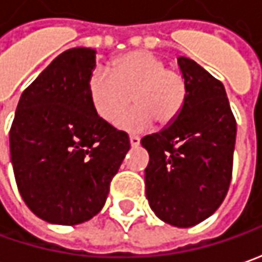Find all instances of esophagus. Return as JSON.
Returning a JSON list of instances; mask_svg holds the SVG:
<instances>
[{
    "label": "esophagus",
    "mask_w": 262,
    "mask_h": 262,
    "mask_svg": "<svg viewBox=\"0 0 262 262\" xmlns=\"http://www.w3.org/2000/svg\"><path fill=\"white\" fill-rule=\"evenodd\" d=\"M130 145H132V148H136V146H139V145H140V138H139V136H135V135H132V136H130Z\"/></svg>",
    "instance_id": "obj_1"
}]
</instances>
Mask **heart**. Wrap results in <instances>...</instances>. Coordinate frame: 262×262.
Returning <instances> with one entry per match:
<instances>
[{
	"mask_svg": "<svg viewBox=\"0 0 262 262\" xmlns=\"http://www.w3.org/2000/svg\"><path fill=\"white\" fill-rule=\"evenodd\" d=\"M90 97L98 116L110 124L127 130L148 129L152 120L164 126L180 113L185 97L184 79L167 68L164 59L146 50L124 53L110 65V77L95 71L90 78Z\"/></svg>",
	"mask_w": 262,
	"mask_h": 262,
	"instance_id": "obj_1",
	"label": "heart"
}]
</instances>
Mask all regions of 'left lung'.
Instances as JSON below:
<instances>
[{"label":"left lung","mask_w":262,"mask_h":262,"mask_svg":"<svg viewBox=\"0 0 262 262\" xmlns=\"http://www.w3.org/2000/svg\"><path fill=\"white\" fill-rule=\"evenodd\" d=\"M185 97L180 113L142 138L148 150L146 199L161 221L194 226L219 209L229 190L236 122L225 86L193 59L180 56Z\"/></svg>","instance_id":"left-lung-1"}]
</instances>
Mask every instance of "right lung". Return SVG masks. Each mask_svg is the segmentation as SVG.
Instances as JSON below:
<instances>
[{"label": "right lung", "mask_w": 262, "mask_h": 262, "mask_svg": "<svg viewBox=\"0 0 262 262\" xmlns=\"http://www.w3.org/2000/svg\"><path fill=\"white\" fill-rule=\"evenodd\" d=\"M90 48L65 50L27 86L10 129L14 177L37 217L78 225L103 209L130 142L95 112Z\"/></svg>", "instance_id": "1"}]
</instances>
